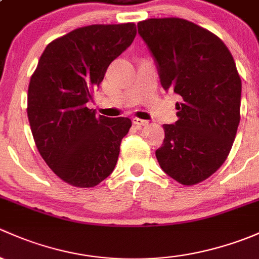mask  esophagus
Returning a JSON list of instances; mask_svg holds the SVG:
<instances>
[{
	"mask_svg": "<svg viewBox=\"0 0 259 259\" xmlns=\"http://www.w3.org/2000/svg\"><path fill=\"white\" fill-rule=\"evenodd\" d=\"M132 122H133V124H136L137 127H143L148 123L147 121H145V119H141V118H133Z\"/></svg>",
	"mask_w": 259,
	"mask_h": 259,
	"instance_id": "34e87169",
	"label": "esophagus"
}]
</instances>
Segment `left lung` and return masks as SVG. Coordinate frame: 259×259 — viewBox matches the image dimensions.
<instances>
[{"instance_id": "obj_1", "label": "left lung", "mask_w": 259, "mask_h": 259, "mask_svg": "<svg viewBox=\"0 0 259 259\" xmlns=\"http://www.w3.org/2000/svg\"><path fill=\"white\" fill-rule=\"evenodd\" d=\"M138 33L164 91L181 96L178 121L163 124L161 168L182 185L202 182L227 158L239 124L242 82L226 45L182 18H149Z\"/></svg>"}]
</instances>
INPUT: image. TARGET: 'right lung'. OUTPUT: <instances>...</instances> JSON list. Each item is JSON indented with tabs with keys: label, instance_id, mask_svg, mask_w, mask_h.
Listing matches in <instances>:
<instances>
[{
	"label": "right lung",
	"instance_id": "obj_1",
	"mask_svg": "<svg viewBox=\"0 0 259 259\" xmlns=\"http://www.w3.org/2000/svg\"><path fill=\"white\" fill-rule=\"evenodd\" d=\"M135 23L92 25L46 47L28 86L27 116L37 149L61 180L95 187L113 172L132 122L87 107L114 58L135 39Z\"/></svg>",
	"mask_w": 259,
	"mask_h": 259
}]
</instances>
